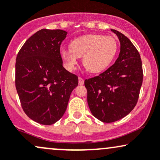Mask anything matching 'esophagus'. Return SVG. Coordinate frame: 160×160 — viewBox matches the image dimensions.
Returning <instances> with one entry per match:
<instances>
[{
  "instance_id": "esophagus-1",
  "label": "esophagus",
  "mask_w": 160,
  "mask_h": 160,
  "mask_svg": "<svg viewBox=\"0 0 160 160\" xmlns=\"http://www.w3.org/2000/svg\"><path fill=\"white\" fill-rule=\"evenodd\" d=\"M84 82H85V81H84L83 78L79 77V78H78V84H79L80 85H83Z\"/></svg>"
}]
</instances>
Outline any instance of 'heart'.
Segmentation results:
<instances>
[{
    "mask_svg": "<svg viewBox=\"0 0 160 160\" xmlns=\"http://www.w3.org/2000/svg\"><path fill=\"white\" fill-rule=\"evenodd\" d=\"M71 49H62L61 58L68 69H75L78 57H82L83 66L91 73H98L111 64L116 54V40L110 36L87 35L74 39Z\"/></svg>",
    "mask_w": 160,
    "mask_h": 160,
    "instance_id": "1",
    "label": "heart"
}]
</instances>
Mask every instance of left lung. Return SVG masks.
<instances>
[{
    "mask_svg": "<svg viewBox=\"0 0 160 160\" xmlns=\"http://www.w3.org/2000/svg\"><path fill=\"white\" fill-rule=\"evenodd\" d=\"M111 31L121 42L119 56L105 72L85 81L91 112L104 123L122 119L134 108L143 78L137 49L123 33L115 30Z\"/></svg>",
    "mask_w": 160,
    "mask_h": 160,
    "instance_id": "1",
    "label": "left lung"
}]
</instances>
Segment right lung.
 <instances>
[{"label":"right lung","instance_id":"right-lung-1","mask_svg":"<svg viewBox=\"0 0 160 160\" xmlns=\"http://www.w3.org/2000/svg\"><path fill=\"white\" fill-rule=\"evenodd\" d=\"M66 35L64 30L42 29L17 56L15 85L22 108L41 124L51 125L63 116L78 84V76L62 66L60 46Z\"/></svg>","mask_w":160,"mask_h":160}]
</instances>
